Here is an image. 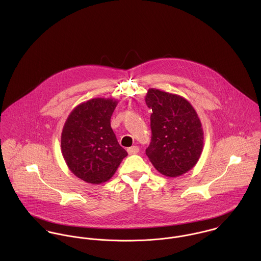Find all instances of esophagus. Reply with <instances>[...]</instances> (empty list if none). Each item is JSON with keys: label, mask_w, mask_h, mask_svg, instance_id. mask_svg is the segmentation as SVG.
Instances as JSON below:
<instances>
[{"label": "esophagus", "mask_w": 261, "mask_h": 261, "mask_svg": "<svg viewBox=\"0 0 261 261\" xmlns=\"http://www.w3.org/2000/svg\"><path fill=\"white\" fill-rule=\"evenodd\" d=\"M139 150H140L139 147L133 146V147H130V148L127 149V152H128V154H136V153L139 152Z\"/></svg>", "instance_id": "esophagus-1"}]
</instances>
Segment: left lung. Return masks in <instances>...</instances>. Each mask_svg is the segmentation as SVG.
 <instances>
[{
	"mask_svg": "<svg viewBox=\"0 0 261 261\" xmlns=\"http://www.w3.org/2000/svg\"><path fill=\"white\" fill-rule=\"evenodd\" d=\"M146 102L151 109V142L146 153L162 175L179 177L198 163L204 132L193 106L181 95L149 88Z\"/></svg>",
	"mask_w": 261,
	"mask_h": 261,
	"instance_id": "1",
	"label": "left lung"
}]
</instances>
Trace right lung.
<instances>
[{
    "mask_svg": "<svg viewBox=\"0 0 261 261\" xmlns=\"http://www.w3.org/2000/svg\"><path fill=\"white\" fill-rule=\"evenodd\" d=\"M118 101L96 97L78 105L68 115L61 133V152L72 174L98 185L109 181L127 155L111 126Z\"/></svg>",
    "mask_w": 261,
    "mask_h": 261,
    "instance_id": "right-lung-1",
    "label": "right lung"
}]
</instances>
